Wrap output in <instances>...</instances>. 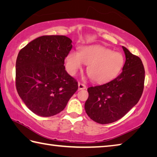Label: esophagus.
Instances as JSON below:
<instances>
[{
    "label": "esophagus",
    "mask_w": 157,
    "mask_h": 157,
    "mask_svg": "<svg viewBox=\"0 0 157 157\" xmlns=\"http://www.w3.org/2000/svg\"><path fill=\"white\" fill-rule=\"evenodd\" d=\"M86 89V85L80 83V82H79L78 83V89L79 90H82V89Z\"/></svg>",
    "instance_id": "1"
}]
</instances>
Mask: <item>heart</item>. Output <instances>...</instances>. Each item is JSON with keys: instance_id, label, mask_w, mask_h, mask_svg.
Returning <instances> with one entry per match:
<instances>
[{"instance_id": "b5f03b06", "label": "heart", "mask_w": 157, "mask_h": 157, "mask_svg": "<svg viewBox=\"0 0 157 157\" xmlns=\"http://www.w3.org/2000/svg\"><path fill=\"white\" fill-rule=\"evenodd\" d=\"M66 68L71 75H75L84 63L89 64L87 74L92 81L103 83L118 75L124 63L123 55L101 46H90L80 51L71 50L66 57Z\"/></svg>"}]
</instances>
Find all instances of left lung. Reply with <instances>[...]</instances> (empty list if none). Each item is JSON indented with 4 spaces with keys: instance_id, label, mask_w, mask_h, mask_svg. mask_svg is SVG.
<instances>
[{
    "instance_id": "left-lung-1",
    "label": "left lung",
    "mask_w": 157,
    "mask_h": 157,
    "mask_svg": "<svg viewBox=\"0 0 157 157\" xmlns=\"http://www.w3.org/2000/svg\"><path fill=\"white\" fill-rule=\"evenodd\" d=\"M123 49L126 60L120 75L107 83L87 89L85 111L98 123H111L123 118L142 95L145 81L142 61L125 47Z\"/></svg>"
}]
</instances>
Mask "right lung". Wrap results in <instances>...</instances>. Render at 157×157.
<instances>
[{"label": "right lung", "instance_id": "add662e5", "mask_svg": "<svg viewBox=\"0 0 157 157\" xmlns=\"http://www.w3.org/2000/svg\"><path fill=\"white\" fill-rule=\"evenodd\" d=\"M71 43L66 36H41L18 52L16 87L25 105L36 115L50 117L59 113L78 89V82L63 65Z\"/></svg>", "mask_w": 157, "mask_h": 157}]
</instances>
